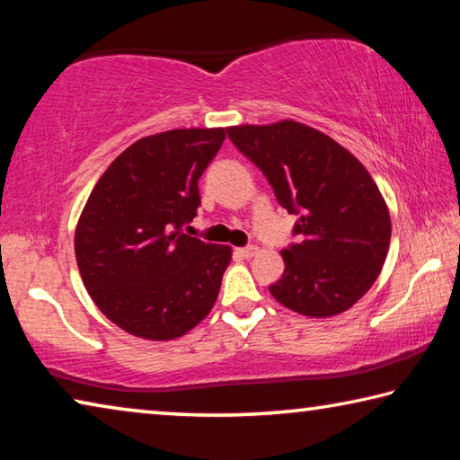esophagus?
<instances>
[{
  "mask_svg": "<svg viewBox=\"0 0 460 460\" xmlns=\"http://www.w3.org/2000/svg\"><path fill=\"white\" fill-rule=\"evenodd\" d=\"M258 252H260V247H258V245H249V247H241V249H237V253H239L241 258H243V260L253 258V255H258Z\"/></svg>",
  "mask_w": 460,
  "mask_h": 460,
  "instance_id": "obj_1",
  "label": "esophagus"
}]
</instances>
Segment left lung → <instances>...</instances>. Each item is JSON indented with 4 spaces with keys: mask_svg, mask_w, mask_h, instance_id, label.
<instances>
[{
    "mask_svg": "<svg viewBox=\"0 0 460 460\" xmlns=\"http://www.w3.org/2000/svg\"><path fill=\"white\" fill-rule=\"evenodd\" d=\"M288 213L302 241L282 249L284 276L270 286L279 305L310 318L357 305L384 268L392 219L384 194L359 160L323 131L282 119L227 128Z\"/></svg>",
    "mask_w": 460,
    "mask_h": 460,
    "instance_id": "obj_1",
    "label": "left lung"
}]
</instances>
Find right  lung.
I'll return each instance as SVG.
<instances>
[{"label":"right lung","mask_w":460,"mask_h":460,"mask_svg":"<svg viewBox=\"0 0 460 460\" xmlns=\"http://www.w3.org/2000/svg\"><path fill=\"white\" fill-rule=\"evenodd\" d=\"M225 136V128H189L137 139L84 202L75 229L83 284L101 313L137 339L182 337L215 306L233 249L182 227L197 215L199 178Z\"/></svg>","instance_id":"obj_1"}]
</instances>
